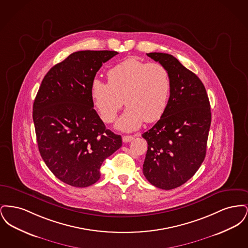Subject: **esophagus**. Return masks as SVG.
I'll list each match as a JSON object with an SVG mask.
<instances>
[{
	"mask_svg": "<svg viewBox=\"0 0 248 248\" xmlns=\"http://www.w3.org/2000/svg\"><path fill=\"white\" fill-rule=\"evenodd\" d=\"M133 139H134L133 136H124L123 137V141L124 142V143H127V142L131 141Z\"/></svg>",
	"mask_w": 248,
	"mask_h": 248,
	"instance_id": "obj_1",
	"label": "esophagus"
}]
</instances>
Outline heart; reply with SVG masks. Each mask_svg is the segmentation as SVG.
<instances>
[{
    "mask_svg": "<svg viewBox=\"0 0 248 248\" xmlns=\"http://www.w3.org/2000/svg\"><path fill=\"white\" fill-rule=\"evenodd\" d=\"M108 83L94 79L91 97L101 119L112 122L124 99L127 108L116 126L132 131L143 121L154 123L162 117L171 89L169 71L161 63H147L136 58L124 59L107 72Z\"/></svg>",
    "mask_w": 248,
    "mask_h": 248,
    "instance_id": "heart-1",
    "label": "heart"
}]
</instances>
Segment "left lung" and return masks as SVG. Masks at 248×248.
Masks as SVG:
<instances>
[{
    "label": "left lung",
    "mask_w": 248,
    "mask_h": 248,
    "mask_svg": "<svg viewBox=\"0 0 248 248\" xmlns=\"http://www.w3.org/2000/svg\"><path fill=\"white\" fill-rule=\"evenodd\" d=\"M171 79L170 96L160 120L142 138L148 142L143 174L155 187L177 188L199 169L206 154L211 109L204 85L175 57L149 53Z\"/></svg>",
    "instance_id": "left-lung-1"
}]
</instances>
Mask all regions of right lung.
<instances>
[{
  "instance_id": "1",
  "label": "right lung",
  "mask_w": 248,
  "mask_h": 248,
  "mask_svg": "<svg viewBox=\"0 0 248 248\" xmlns=\"http://www.w3.org/2000/svg\"><path fill=\"white\" fill-rule=\"evenodd\" d=\"M116 51H78L50 69L33 103L39 152L62 182L88 187L100 177V166L122 146V137L106 129L94 109L91 84Z\"/></svg>"
}]
</instances>
